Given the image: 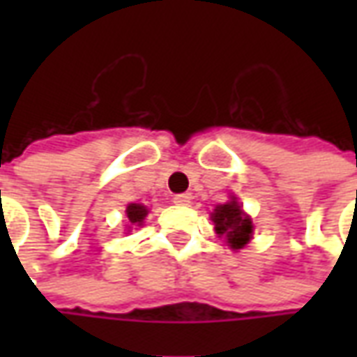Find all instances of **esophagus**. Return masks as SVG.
<instances>
[{"instance_id":"esophagus-1","label":"esophagus","mask_w":357,"mask_h":357,"mask_svg":"<svg viewBox=\"0 0 357 357\" xmlns=\"http://www.w3.org/2000/svg\"><path fill=\"white\" fill-rule=\"evenodd\" d=\"M174 202L179 204V206H187V204L191 202V195H187V193L176 195V197H174Z\"/></svg>"}]
</instances>
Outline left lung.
<instances>
[{"instance_id": "obj_1", "label": "left lung", "mask_w": 357, "mask_h": 357, "mask_svg": "<svg viewBox=\"0 0 357 357\" xmlns=\"http://www.w3.org/2000/svg\"><path fill=\"white\" fill-rule=\"evenodd\" d=\"M214 222V229L220 237H225L227 245L233 250H239L248 245L252 239V220L243 212L237 202V197H231V201L225 204H218L214 212L210 214Z\"/></svg>"}]
</instances>
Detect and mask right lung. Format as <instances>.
Returning <instances> with one entry per match:
<instances>
[{
	"instance_id": "1",
	"label": "right lung",
	"mask_w": 357,
	"mask_h": 357,
	"mask_svg": "<svg viewBox=\"0 0 357 357\" xmlns=\"http://www.w3.org/2000/svg\"><path fill=\"white\" fill-rule=\"evenodd\" d=\"M149 214L147 206H143V204H137V202H132V204H128V208H126V216L130 220V224L132 225H143V220Z\"/></svg>"
}]
</instances>
